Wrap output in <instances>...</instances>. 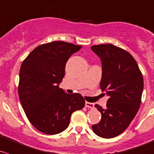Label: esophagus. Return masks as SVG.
<instances>
[{
    "mask_svg": "<svg viewBox=\"0 0 154 154\" xmlns=\"http://www.w3.org/2000/svg\"><path fill=\"white\" fill-rule=\"evenodd\" d=\"M86 107L88 108H91V109H93L95 107V104L94 103H91V102H88V101H86V104H85Z\"/></svg>",
    "mask_w": 154,
    "mask_h": 154,
    "instance_id": "1",
    "label": "esophagus"
}]
</instances>
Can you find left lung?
<instances>
[{
	"instance_id": "1",
	"label": "left lung",
	"mask_w": 154,
	"mask_h": 154,
	"mask_svg": "<svg viewBox=\"0 0 154 154\" xmlns=\"http://www.w3.org/2000/svg\"><path fill=\"white\" fill-rule=\"evenodd\" d=\"M91 50L101 59L100 88L109 96L106 107L95 105L101 119L92 129L101 138H114L126 130L139 109L143 76L136 61L126 50L110 44L92 46Z\"/></svg>"
}]
</instances>
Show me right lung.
<instances>
[{
    "instance_id": "add662e5",
    "label": "right lung",
    "mask_w": 154,
    "mask_h": 154,
    "mask_svg": "<svg viewBox=\"0 0 154 154\" xmlns=\"http://www.w3.org/2000/svg\"><path fill=\"white\" fill-rule=\"evenodd\" d=\"M82 46L53 41L36 47L22 62L18 86L19 99L30 123L47 135L68 128L73 112L81 110L85 100L79 93L59 88L66 62Z\"/></svg>"
}]
</instances>
